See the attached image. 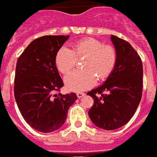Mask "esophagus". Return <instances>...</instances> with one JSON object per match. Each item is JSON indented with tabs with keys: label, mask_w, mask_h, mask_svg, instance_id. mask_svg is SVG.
<instances>
[{
	"label": "esophagus",
	"mask_w": 157,
	"mask_h": 157,
	"mask_svg": "<svg viewBox=\"0 0 157 157\" xmlns=\"http://www.w3.org/2000/svg\"><path fill=\"white\" fill-rule=\"evenodd\" d=\"M85 96V94L83 93V92H77V96H78V98H82V96Z\"/></svg>",
	"instance_id": "obj_1"
}]
</instances>
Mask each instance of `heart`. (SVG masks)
Returning a JSON list of instances; mask_svg holds the SVG:
<instances>
[{
    "mask_svg": "<svg viewBox=\"0 0 157 157\" xmlns=\"http://www.w3.org/2000/svg\"><path fill=\"white\" fill-rule=\"evenodd\" d=\"M83 58V70L73 71L65 78V85L70 91H85L96 84L97 78L99 80L108 78L115 69L117 54L113 45L85 38L74 44L71 50L61 48L55 56V65L61 74L66 75L76 66L77 60Z\"/></svg>",
    "mask_w": 157,
    "mask_h": 157,
    "instance_id": "b5f03b06",
    "label": "heart"
}]
</instances>
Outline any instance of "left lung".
<instances>
[{
  "label": "left lung",
  "mask_w": 157,
  "mask_h": 157,
  "mask_svg": "<svg viewBox=\"0 0 157 157\" xmlns=\"http://www.w3.org/2000/svg\"><path fill=\"white\" fill-rule=\"evenodd\" d=\"M117 60L105 82L88 91L94 104L88 115L96 126L111 130L120 128L135 114L143 91V64L140 55L125 40L112 35Z\"/></svg>",
  "instance_id": "obj_1"
}]
</instances>
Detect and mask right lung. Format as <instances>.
Segmentation results:
<instances>
[{"mask_svg":"<svg viewBox=\"0 0 157 157\" xmlns=\"http://www.w3.org/2000/svg\"><path fill=\"white\" fill-rule=\"evenodd\" d=\"M69 36H44L34 40L17 58L14 97L23 118L40 132L61 127L69 108L77 100L74 92L62 95L63 81L55 65L56 53Z\"/></svg>","mask_w":157,"mask_h":157,"instance_id":"1","label":"right lung"}]
</instances>
